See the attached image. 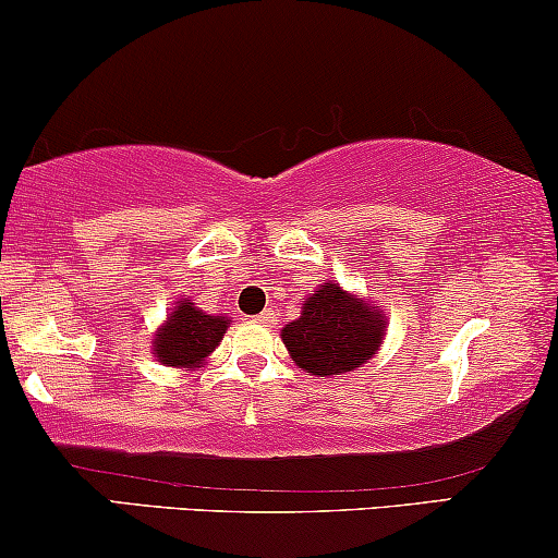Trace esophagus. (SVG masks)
Wrapping results in <instances>:
<instances>
[{"label":"esophagus","instance_id":"obj_1","mask_svg":"<svg viewBox=\"0 0 558 558\" xmlns=\"http://www.w3.org/2000/svg\"><path fill=\"white\" fill-rule=\"evenodd\" d=\"M256 320L260 323V326H271V323H274V311H271V307H266L264 313L256 315Z\"/></svg>","mask_w":558,"mask_h":558}]
</instances>
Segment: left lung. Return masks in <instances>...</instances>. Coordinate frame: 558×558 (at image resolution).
I'll list each match as a JSON object with an SVG mask.
<instances>
[{"instance_id": "1", "label": "left lung", "mask_w": 558, "mask_h": 558, "mask_svg": "<svg viewBox=\"0 0 558 558\" xmlns=\"http://www.w3.org/2000/svg\"><path fill=\"white\" fill-rule=\"evenodd\" d=\"M385 328L380 307L326 281L305 300L300 318L281 328V341L298 367L331 377L362 367L380 349Z\"/></svg>"}]
</instances>
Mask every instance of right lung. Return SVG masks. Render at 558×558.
<instances>
[{
    "label": "right lung",
    "instance_id": "obj_1",
    "mask_svg": "<svg viewBox=\"0 0 558 558\" xmlns=\"http://www.w3.org/2000/svg\"><path fill=\"white\" fill-rule=\"evenodd\" d=\"M227 326L230 320L225 315H206L189 298H183L162 328H157L153 352L165 367H202L206 356L219 347Z\"/></svg>",
    "mask_w": 558,
    "mask_h": 558
}]
</instances>
